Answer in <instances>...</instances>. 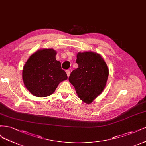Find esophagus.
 Listing matches in <instances>:
<instances>
[{"label": "esophagus", "mask_w": 146, "mask_h": 146, "mask_svg": "<svg viewBox=\"0 0 146 146\" xmlns=\"http://www.w3.org/2000/svg\"><path fill=\"white\" fill-rule=\"evenodd\" d=\"M66 73H67V76L69 77L70 74V70H66Z\"/></svg>", "instance_id": "obj_1"}]
</instances>
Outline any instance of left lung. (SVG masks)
<instances>
[{"label":"left lung","instance_id":"left-lung-1","mask_svg":"<svg viewBox=\"0 0 146 146\" xmlns=\"http://www.w3.org/2000/svg\"><path fill=\"white\" fill-rule=\"evenodd\" d=\"M76 62L78 68L71 73L68 80L78 97L90 104L105 88L109 69L101 56L92 51L78 53Z\"/></svg>","mask_w":146,"mask_h":146}]
</instances>
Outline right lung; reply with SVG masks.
<instances>
[{"mask_svg":"<svg viewBox=\"0 0 146 146\" xmlns=\"http://www.w3.org/2000/svg\"><path fill=\"white\" fill-rule=\"evenodd\" d=\"M56 55V51L52 48L40 50L32 54L23 66V83L34 96H50L60 82L67 79Z\"/></svg>","mask_w":146,"mask_h":146,"instance_id":"obj_1","label":"right lung"}]
</instances>
